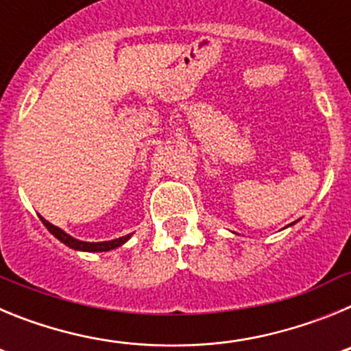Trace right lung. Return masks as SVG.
I'll return each mask as SVG.
<instances>
[{
	"mask_svg": "<svg viewBox=\"0 0 351 351\" xmlns=\"http://www.w3.org/2000/svg\"><path fill=\"white\" fill-rule=\"evenodd\" d=\"M40 219H42V223L45 225V228H47V230L51 232V234L54 235L58 241H61L63 244H66V246L71 247V250L88 251V253H101V251L116 250V247H119V246H123L125 243H128L130 237L133 235V234L123 235V237H119V239H112V241H104V243H86V241H79V239L71 237L70 234H66L64 230H61L60 226H54L52 223H49L47 219L42 218V216H40Z\"/></svg>",
	"mask_w": 351,
	"mask_h": 351,
	"instance_id": "right-lung-1",
	"label": "right lung"
}]
</instances>
